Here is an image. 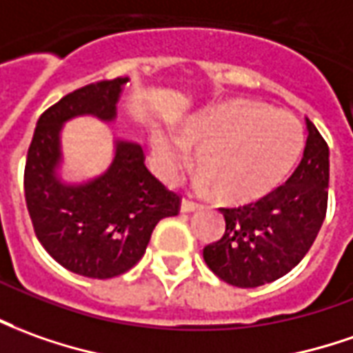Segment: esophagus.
I'll list each match as a JSON object with an SVG mask.
<instances>
[{
  "mask_svg": "<svg viewBox=\"0 0 353 353\" xmlns=\"http://www.w3.org/2000/svg\"><path fill=\"white\" fill-rule=\"evenodd\" d=\"M200 208L198 203H194L190 200H182L181 201V213H192V211H196V209Z\"/></svg>",
  "mask_w": 353,
  "mask_h": 353,
  "instance_id": "obj_1",
  "label": "esophagus"
}]
</instances>
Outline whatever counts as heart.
<instances>
[{
	"mask_svg": "<svg viewBox=\"0 0 353 353\" xmlns=\"http://www.w3.org/2000/svg\"><path fill=\"white\" fill-rule=\"evenodd\" d=\"M152 157L163 179L172 181L196 153L198 186L230 208L271 196L298 165L305 145L302 123L254 99L232 98L188 119L174 140L155 130Z\"/></svg>",
	"mask_w": 353,
	"mask_h": 353,
	"instance_id": "b5f03b06",
	"label": "heart"
}]
</instances>
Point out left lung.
I'll return each mask as SVG.
<instances>
[{"label":"left lung","mask_w":353,"mask_h":353,"mask_svg":"<svg viewBox=\"0 0 353 353\" xmlns=\"http://www.w3.org/2000/svg\"><path fill=\"white\" fill-rule=\"evenodd\" d=\"M307 142L298 169L265 200L223 209L225 234L203 248V259L221 281L238 288L273 283L310 252L329 198V145L305 119Z\"/></svg>","instance_id":"obj_1"}]
</instances>
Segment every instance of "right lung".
Segmentation results:
<instances>
[{
	"mask_svg": "<svg viewBox=\"0 0 353 353\" xmlns=\"http://www.w3.org/2000/svg\"><path fill=\"white\" fill-rule=\"evenodd\" d=\"M128 77L74 90L43 113L28 148L24 196L46 252L72 273L111 279L144 255L155 225L179 213V196L145 169L142 145L113 138V159L86 181L63 179V126L79 117L115 123Z\"/></svg>",
	"mask_w": 353,
	"mask_h": 353,
	"instance_id": "add662e5",
	"label": "right lung"
}]
</instances>
